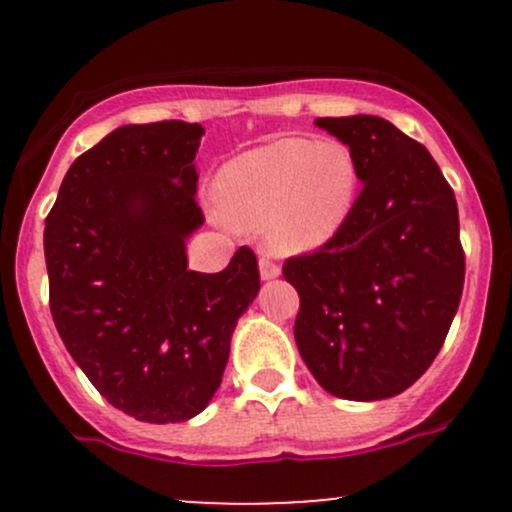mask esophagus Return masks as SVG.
Returning a JSON list of instances; mask_svg holds the SVG:
<instances>
[{"mask_svg":"<svg viewBox=\"0 0 512 512\" xmlns=\"http://www.w3.org/2000/svg\"><path fill=\"white\" fill-rule=\"evenodd\" d=\"M260 274H262V279H276V276L281 274L279 262L272 260L267 252H262V255H260Z\"/></svg>","mask_w":512,"mask_h":512,"instance_id":"34e87169","label":"esophagus"}]
</instances>
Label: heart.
Returning a JSON list of instances; mask_svg holds the SVG:
<instances>
[{
  "label": "heart",
  "instance_id": "1",
  "mask_svg": "<svg viewBox=\"0 0 512 512\" xmlns=\"http://www.w3.org/2000/svg\"><path fill=\"white\" fill-rule=\"evenodd\" d=\"M356 199V156L337 139H274L228 161L216 180L221 214L267 233L281 255L325 245L349 221Z\"/></svg>",
  "mask_w": 512,
  "mask_h": 512
}]
</instances>
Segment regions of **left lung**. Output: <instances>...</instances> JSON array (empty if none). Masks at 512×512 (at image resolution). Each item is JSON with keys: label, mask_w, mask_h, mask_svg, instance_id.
I'll return each instance as SVG.
<instances>
[{"label": "left lung", "mask_w": 512, "mask_h": 512, "mask_svg": "<svg viewBox=\"0 0 512 512\" xmlns=\"http://www.w3.org/2000/svg\"><path fill=\"white\" fill-rule=\"evenodd\" d=\"M315 125L354 151L363 190L337 236L284 262L301 296L293 334L330 395L395 397L431 366L460 305L455 192L426 146L383 117H317Z\"/></svg>", "instance_id": "obj_1"}]
</instances>
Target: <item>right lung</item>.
<instances>
[{
    "instance_id": "1",
    "label": "right lung",
    "mask_w": 512,
    "mask_h": 512,
    "mask_svg": "<svg viewBox=\"0 0 512 512\" xmlns=\"http://www.w3.org/2000/svg\"><path fill=\"white\" fill-rule=\"evenodd\" d=\"M202 134L180 120L115 129L69 166L45 219L57 332L93 387L146 424L207 407L238 317L260 291L245 245L219 274L187 267L185 240L204 223Z\"/></svg>"
}]
</instances>
